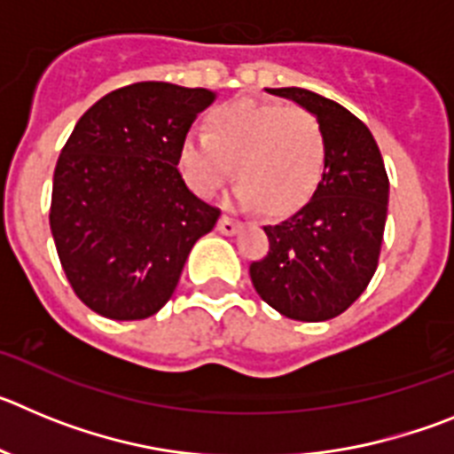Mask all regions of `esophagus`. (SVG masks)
<instances>
[{
	"instance_id": "obj_1",
	"label": "esophagus",
	"mask_w": 454,
	"mask_h": 454,
	"mask_svg": "<svg viewBox=\"0 0 454 454\" xmlns=\"http://www.w3.org/2000/svg\"><path fill=\"white\" fill-rule=\"evenodd\" d=\"M239 227H240L239 220L231 218V215H227V214H223V218H220V223H218V230L227 236L236 234V231H239Z\"/></svg>"
}]
</instances>
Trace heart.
Instances as JSON below:
<instances>
[{
  "instance_id": "1",
  "label": "heart",
  "mask_w": 454,
  "mask_h": 454,
  "mask_svg": "<svg viewBox=\"0 0 454 454\" xmlns=\"http://www.w3.org/2000/svg\"><path fill=\"white\" fill-rule=\"evenodd\" d=\"M177 166L200 198L215 195L234 166L240 202L282 215L302 207L318 188L327 138L307 108L240 99L208 111L204 136L179 143Z\"/></svg>"
}]
</instances>
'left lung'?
Instances as JSON below:
<instances>
[{"label":"left lung","mask_w":454,"mask_h":454,"mask_svg":"<svg viewBox=\"0 0 454 454\" xmlns=\"http://www.w3.org/2000/svg\"><path fill=\"white\" fill-rule=\"evenodd\" d=\"M318 118L327 166L291 218L266 224L268 254L250 263L256 293L293 320L343 314L375 275L387 224L388 177L371 129L348 108L304 88H268Z\"/></svg>","instance_id":"left-lung-1"}]
</instances>
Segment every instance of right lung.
I'll use <instances>...</instances> for the list:
<instances>
[{
  "label": "right lung",
  "instance_id": "1",
  "mask_svg": "<svg viewBox=\"0 0 454 454\" xmlns=\"http://www.w3.org/2000/svg\"><path fill=\"white\" fill-rule=\"evenodd\" d=\"M207 88L140 82L104 95L56 161L50 227L77 298L111 320L154 316L220 208L192 195L179 143L214 102Z\"/></svg>",
  "mask_w": 454,
  "mask_h": 454
}]
</instances>
